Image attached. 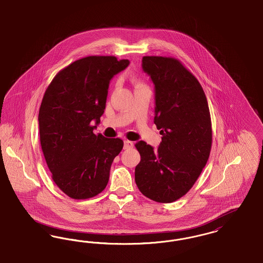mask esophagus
I'll return each instance as SVG.
<instances>
[{"mask_svg":"<svg viewBox=\"0 0 263 263\" xmlns=\"http://www.w3.org/2000/svg\"><path fill=\"white\" fill-rule=\"evenodd\" d=\"M134 147V143L130 140H125L124 141V149H132Z\"/></svg>","mask_w":263,"mask_h":263,"instance_id":"esophagus-1","label":"esophagus"}]
</instances>
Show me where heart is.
<instances>
[{
  "label": "heart",
  "mask_w": 263,
  "mask_h": 263,
  "mask_svg": "<svg viewBox=\"0 0 263 263\" xmlns=\"http://www.w3.org/2000/svg\"><path fill=\"white\" fill-rule=\"evenodd\" d=\"M137 85H143L141 82H137Z\"/></svg>",
  "instance_id": "b5f03b06"
}]
</instances>
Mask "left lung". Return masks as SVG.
Returning <instances> with one entry per match:
<instances>
[{
  "instance_id": "left-lung-1",
  "label": "left lung",
  "mask_w": 263,
  "mask_h": 263,
  "mask_svg": "<svg viewBox=\"0 0 263 263\" xmlns=\"http://www.w3.org/2000/svg\"><path fill=\"white\" fill-rule=\"evenodd\" d=\"M142 69L155 85L154 124L162 142L157 150L145 141L136 143L140 162L135 179L140 193L169 203L186 194L209 158L212 127L205 93L181 61L145 56Z\"/></svg>"
}]
</instances>
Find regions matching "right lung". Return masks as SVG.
I'll list each match as a JSON object with an SVG mask.
<instances>
[{
	"instance_id": "right-lung-1",
	"label": "right lung",
	"mask_w": 263,
	"mask_h": 263,
	"mask_svg": "<svg viewBox=\"0 0 263 263\" xmlns=\"http://www.w3.org/2000/svg\"><path fill=\"white\" fill-rule=\"evenodd\" d=\"M114 56H89L61 69L39 109L41 148L52 179L73 199H87L106 187L121 138L93 134L104 113L110 80L128 66Z\"/></svg>"
}]
</instances>
